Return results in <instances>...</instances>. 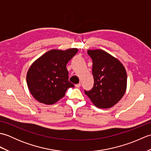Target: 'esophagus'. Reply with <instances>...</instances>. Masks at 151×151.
<instances>
[{
  "label": "esophagus",
  "instance_id": "1",
  "mask_svg": "<svg viewBox=\"0 0 151 151\" xmlns=\"http://www.w3.org/2000/svg\"><path fill=\"white\" fill-rule=\"evenodd\" d=\"M81 83H78V84H75V87L76 88H80V87H81Z\"/></svg>",
  "mask_w": 151,
  "mask_h": 151
}]
</instances>
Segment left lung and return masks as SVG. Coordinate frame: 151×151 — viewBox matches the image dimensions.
I'll return each mask as SVG.
<instances>
[{"label":"left lung","mask_w":151,"mask_h":151,"mask_svg":"<svg viewBox=\"0 0 151 151\" xmlns=\"http://www.w3.org/2000/svg\"><path fill=\"white\" fill-rule=\"evenodd\" d=\"M93 61V87L84 91L95 106L110 108L119 101L127 89V76L119 61L105 51L88 50Z\"/></svg>","instance_id":"obj_1"}]
</instances>
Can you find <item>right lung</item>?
<instances>
[{
    "label": "right lung",
    "mask_w": 151,
    "mask_h": 151,
    "mask_svg": "<svg viewBox=\"0 0 151 151\" xmlns=\"http://www.w3.org/2000/svg\"><path fill=\"white\" fill-rule=\"evenodd\" d=\"M77 52L75 48L51 50L32 64L27 82L31 94L37 101L53 104L65 96L67 89L75 87L68 80L66 65Z\"/></svg>",
    "instance_id": "obj_1"
}]
</instances>
